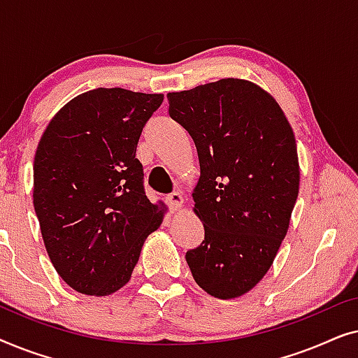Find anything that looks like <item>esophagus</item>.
I'll return each instance as SVG.
<instances>
[{
  "mask_svg": "<svg viewBox=\"0 0 358 358\" xmlns=\"http://www.w3.org/2000/svg\"><path fill=\"white\" fill-rule=\"evenodd\" d=\"M166 202L169 203V207L173 210H179L184 203V197H182V194L173 192V194H169L168 197H166Z\"/></svg>",
  "mask_w": 358,
  "mask_h": 358,
  "instance_id": "34e87169",
  "label": "esophagus"
}]
</instances>
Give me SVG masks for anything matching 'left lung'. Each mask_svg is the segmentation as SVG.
Instances as JSON below:
<instances>
[{
  "label": "left lung",
  "instance_id": "8db88e82",
  "mask_svg": "<svg viewBox=\"0 0 358 358\" xmlns=\"http://www.w3.org/2000/svg\"><path fill=\"white\" fill-rule=\"evenodd\" d=\"M168 101L200 161L192 197L205 238L185 261L212 296H241L271 268L290 224L300 187L295 135L275 99L246 80L169 92Z\"/></svg>",
  "mask_w": 358,
  "mask_h": 358
}]
</instances>
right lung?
Returning <instances> with one entry per match:
<instances>
[{
    "label": "right lung",
    "mask_w": 358,
    "mask_h": 358,
    "mask_svg": "<svg viewBox=\"0 0 358 358\" xmlns=\"http://www.w3.org/2000/svg\"><path fill=\"white\" fill-rule=\"evenodd\" d=\"M163 94L97 87L57 112L34 158V208L48 257L85 295H110L130 280L163 203L145 194L136 158L141 130Z\"/></svg>",
    "instance_id": "add662e5"
}]
</instances>
